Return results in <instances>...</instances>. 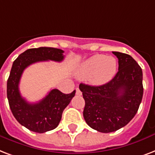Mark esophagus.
I'll return each instance as SVG.
<instances>
[{"instance_id":"34e87169","label":"esophagus","mask_w":155,"mask_h":155,"mask_svg":"<svg viewBox=\"0 0 155 155\" xmlns=\"http://www.w3.org/2000/svg\"><path fill=\"white\" fill-rule=\"evenodd\" d=\"M81 94H82V93H81V91L79 90V88H77L76 89V94H77V95H79V96H80V95H81Z\"/></svg>"}]
</instances>
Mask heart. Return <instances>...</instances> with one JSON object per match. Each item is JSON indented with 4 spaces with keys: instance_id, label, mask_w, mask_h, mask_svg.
<instances>
[{
    "instance_id": "1",
    "label": "heart",
    "mask_w": 155,
    "mask_h": 155,
    "mask_svg": "<svg viewBox=\"0 0 155 155\" xmlns=\"http://www.w3.org/2000/svg\"><path fill=\"white\" fill-rule=\"evenodd\" d=\"M116 69L117 61L115 57L97 54L81 64L77 74L81 78L90 77V81L94 85H104L113 78Z\"/></svg>"
}]
</instances>
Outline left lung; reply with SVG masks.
Instances as JSON below:
<instances>
[{"mask_svg": "<svg viewBox=\"0 0 155 155\" xmlns=\"http://www.w3.org/2000/svg\"><path fill=\"white\" fill-rule=\"evenodd\" d=\"M112 53L118 58L119 68L111 81L98 86L79 85L85 99L86 124L105 134L125 126L137 112L143 96L141 67L128 54Z\"/></svg>", "mask_w": 155, "mask_h": 155, "instance_id": "obj_1", "label": "left lung"}]
</instances>
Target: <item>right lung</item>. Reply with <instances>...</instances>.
<instances>
[{
	"label": "right lung",
	"mask_w": 155,
	"mask_h": 155,
	"mask_svg": "<svg viewBox=\"0 0 155 155\" xmlns=\"http://www.w3.org/2000/svg\"><path fill=\"white\" fill-rule=\"evenodd\" d=\"M61 49L41 47L27 49L14 61L7 81V98L9 107L19 124L32 132L43 134L56 129L61 120L64 108L75 95V91L64 94L53 89L44 99L35 104H30L21 97L19 82L24 69L29 65L40 61L64 60Z\"/></svg>",
	"instance_id": "right-lung-1"
}]
</instances>
